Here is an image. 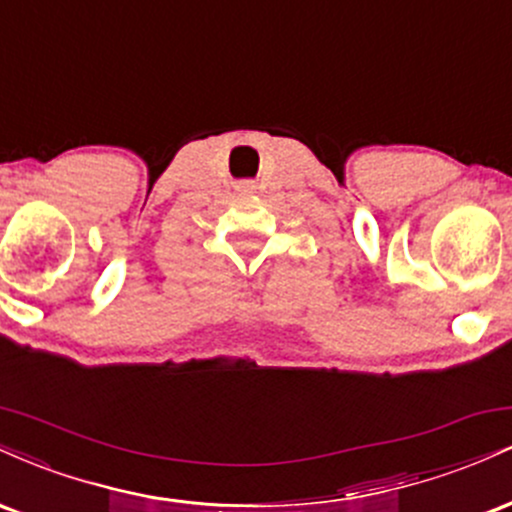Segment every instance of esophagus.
Here are the masks:
<instances>
[{
	"label": "esophagus",
	"mask_w": 512,
	"mask_h": 512,
	"mask_svg": "<svg viewBox=\"0 0 512 512\" xmlns=\"http://www.w3.org/2000/svg\"><path fill=\"white\" fill-rule=\"evenodd\" d=\"M255 190V185H252L250 180H243V182H238V192H252Z\"/></svg>",
	"instance_id": "obj_1"
}]
</instances>
